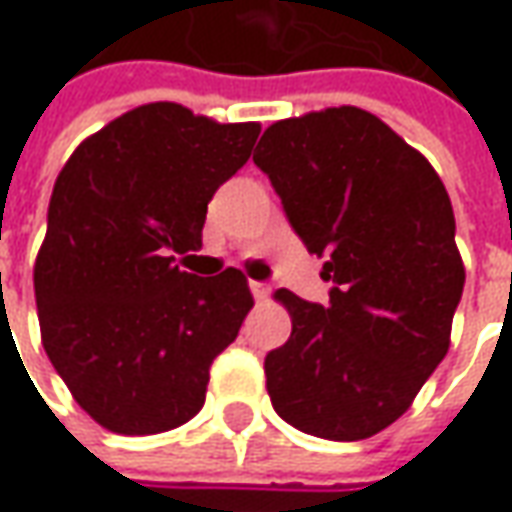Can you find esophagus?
Masks as SVG:
<instances>
[{
  "instance_id": "34e87169",
  "label": "esophagus",
  "mask_w": 512,
  "mask_h": 512,
  "mask_svg": "<svg viewBox=\"0 0 512 512\" xmlns=\"http://www.w3.org/2000/svg\"><path fill=\"white\" fill-rule=\"evenodd\" d=\"M250 293L262 301V298L270 296V287H267V284H262V281H250Z\"/></svg>"
}]
</instances>
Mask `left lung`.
Returning a JSON list of instances; mask_svg holds the SVG:
<instances>
[{
  "mask_svg": "<svg viewBox=\"0 0 512 512\" xmlns=\"http://www.w3.org/2000/svg\"><path fill=\"white\" fill-rule=\"evenodd\" d=\"M253 163L332 281L327 307L276 293L293 332L264 358L273 408L321 440L375 437L451 346L465 267L448 191L423 154L358 106L273 123Z\"/></svg>",
  "mask_w": 512,
  "mask_h": 512,
  "instance_id": "1",
  "label": "left lung"
}]
</instances>
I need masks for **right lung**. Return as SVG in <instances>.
Returning <instances> with one entry per match:
<instances>
[{"mask_svg":"<svg viewBox=\"0 0 512 512\" xmlns=\"http://www.w3.org/2000/svg\"><path fill=\"white\" fill-rule=\"evenodd\" d=\"M259 132L160 101L106 123L61 168L33 267L41 344L106 431H171L205 403L253 296L239 270L202 279L174 253L202 248L208 202Z\"/></svg>","mask_w":512,"mask_h":512,"instance_id":"add662e5","label":"right lung"}]
</instances>
